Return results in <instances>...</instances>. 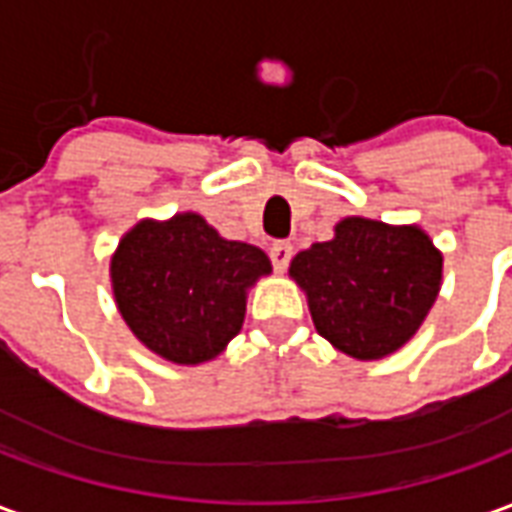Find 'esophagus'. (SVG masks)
I'll return each mask as SVG.
<instances>
[{"label": "esophagus", "mask_w": 512, "mask_h": 512, "mask_svg": "<svg viewBox=\"0 0 512 512\" xmlns=\"http://www.w3.org/2000/svg\"><path fill=\"white\" fill-rule=\"evenodd\" d=\"M290 257H293V246L288 241H279V244L271 246V263L277 271H285L290 263Z\"/></svg>", "instance_id": "esophagus-1"}]
</instances>
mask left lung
Returning a JSON list of instances; mask_svg holds the SVG:
<instances>
[{"instance_id":"obj_1","label":"left lung","mask_w":512,"mask_h":512,"mask_svg":"<svg viewBox=\"0 0 512 512\" xmlns=\"http://www.w3.org/2000/svg\"><path fill=\"white\" fill-rule=\"evenodd\" d=\"M444 257L419 224L345 216L329 241L290 260L321 337L359 362L395 354L441 290Z\"/></svg>"}]
</instances>
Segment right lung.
I'll use <instances>...</instances> for the list:
<instances>
[{
	"instance_id": "obj_1",
	"label": "right lung",
	"mask_w": 512,
	"mask_h": 512,
	"mask_svg": "<svg viewBox=\"0 0 512 512\" xmlns=\"http://www.w3.org/2000/svg\"><path fill=\"white\" fill-rule=\"evenodd\" d=\"M271 274L260 246L227 241L200 213L139 219L109 260L115 304L147 351L205 365L241 332L246 296Z\"/></svg>"
}]
</instances>
